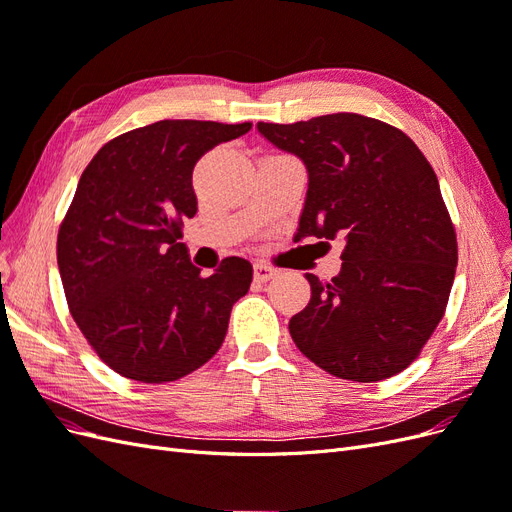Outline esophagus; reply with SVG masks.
Returning a JSON list of instances; mask_svg holds the SVG:
<instances>
[{
	"instance_id": "34e87169",
	"label": "esophagus",
	"mask_w": 512,
	"mask_h": 512,
	"mask_svg": "<svg viewBox=\"0 0 512 512\" xmlns=\"http://www.w3.org/2000/svg\"><path fill=\"white\" fill-rule=\"evenodd\" d=\"M277 275V269L269 267V265H262V262H256L254 265V280L256 282H269Z\"/></svg>"
}]
</instances>
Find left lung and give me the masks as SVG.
<instances>
[{"label":"left lung","mask_w":512,"mask_h":512,"mask_svg":"<svg viewBox=\"0 0 512 512\" xmlns=\"http://www.w3.org/2000/svg\"><path fill=\"white\" fill-rule=\"evenodd\" d=\"M258 132L307 168L297 241L342 239L331 282L305 273L312 299L292 342L331 376L378 382L406 369L444 316L457 237L431 164L412 138L356 113Z\"/></svg>","instance_id":"obj_1"}]
</instances>
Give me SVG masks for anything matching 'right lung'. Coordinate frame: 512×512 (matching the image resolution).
I'll return each instance as SVG.
<instances>
[{
  "label": "right lung",
  "mask_w": 512,
  "mask_h": 512,
  "mask_svg": "<svg viewBox=\"0 0 512 512\" xmlns=\"http://www.w3.org/2000/svg\"><path fill=\"white\" fill-rule=\"evenodd\" d=\"M250 128L156 121L108 141L83 170L59 226L57 265L74 322L117 374L173 382L220 350L252 265L232 256L203 277L179 239L198 211L196 162Z\"/></svg>",
  "instance_id": "add662e5"
}]
</instances>
